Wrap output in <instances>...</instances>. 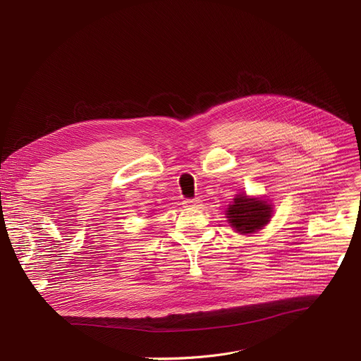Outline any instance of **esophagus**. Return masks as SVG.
Returning <instances> with one entry per match:
<instances>
[{"mask_svg": "<svg viewBox=\"0 0 361 361\" xmlns=\"http://www.w3.org/2000/svg\"><path fill=\"white\" fill-rule=\"evenodd\" d=\"M184 207H200L202 206V200L199 197H195V199H185L183 202Z\"/></svg>", "mask_w": 361, "mask_h": 361, "instance_id": "esophagus-1", "label": "esophagus"}]
</instances>
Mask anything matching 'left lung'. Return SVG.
Returning a JSON list of instances; mask_svg holds the SVG:
<instances>
[{
  "mask_svg": "<svg viewBox=\"0 0 361 361\" xmlns=\"http://www.w3.org/2000/svg\"><path fill=\"white\" fill-rule=\"evenodd\" d=\"M230 225L241 234H252L263 228L271 219L272 204L267 200L250 199L245 195H240L234 199V203L226 211Z\"/></svg>",
  "mask_w": 361,
  "mask_h": 361,
  "instance_id": "8db88e82",
  "label": "left lung"
}]
</instances>
